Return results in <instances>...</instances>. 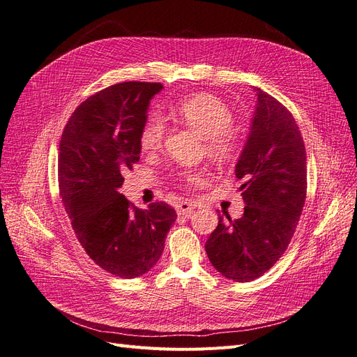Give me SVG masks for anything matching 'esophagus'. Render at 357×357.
<instances>
[{
  "mask_svg": "<svg viewBox=\"0 0 357 357\" xmlns=\"http://www.w3.org/2000/svg\"><path fill=\"white\" fill-rule=\"evenodd\" d=\"M176 210H177V213L180 215H188V218H189V215L193 213V210H195V204L188 202V201H183V202L177 204Z\"/></svg>",
  "mask_w": 357,
  "mask_h": 357,
  "instance_id": "obj_1",
  "label": "esophagus"
}]
</instances>
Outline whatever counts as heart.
I'll return each mask as SVG.
<instances>
[{"label": "heart", "instance_id": "b5f03b06", "mask_svg": "<svg viewBox=\"0 0 357 357\" xmlns=\"http://www.w3.org/2000/svg\"><path fill=\"white\" fill-rule=\"evenodd\" d=\"M174 114L178 121L193 129L204 138V150L207 156L218 165H226L240 153L241 142L231 128L234 114L231 109L218 96L198 93L180 101ZM165 137V122L159 114H150L139 129V144L147 152H155ZM186 186H199L205 181V171L186 169L178 174Z\"/></svg>", "mask_w": 357, "mask_h": 357}]
</instances>
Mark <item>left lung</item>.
Listing matches in <instances>:
<instances>
[{"label": "left lung", "instance_id": "left-lung-1", "mask_svg": "<svg viewBox=\"0 0 357 357\" xmlns=\"http://www.w3.org/2000/svg\"><path fill=\"white\" fill-rule=\"evenodd\" d=\"M257 104L235 176L244 214L219 223L205 243L211 265L248 283L273 268L295 234L307 195V153L298 123L274 96L255 88Z\"/></svg>", "mask_w": 357, "mask_h": 357}]
</instances>
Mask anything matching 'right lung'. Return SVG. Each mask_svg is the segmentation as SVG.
<instances>
[{
	"instance_id": "1",
	"label": "right lung",
	"mask_w": 357,
	"mask_h": 357,
	"mask_svg": "<svg viewBox=\"0 0 357 357\" xmlns=\"http://www.w3.org/2000/svg\"><path fill=\"white\" fill-rule=\"evenodd\" d=\"M160 83L123 82L83 101L63 128L59 195L73 231L92 261L121 278L152 269L177 214L165 202L139 210L121 192L123 172L139 160V129Z\"/></svg>"
}]
</instances>
